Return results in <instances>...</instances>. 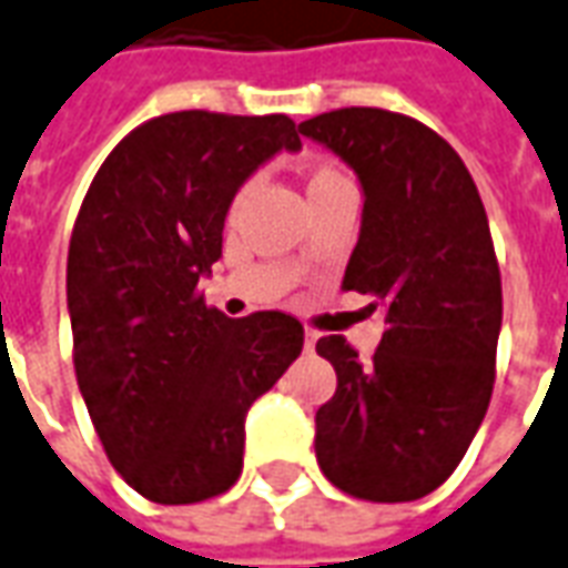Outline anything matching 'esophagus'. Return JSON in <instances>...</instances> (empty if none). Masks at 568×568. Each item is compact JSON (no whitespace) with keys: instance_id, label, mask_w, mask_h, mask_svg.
Wrapping results in <instances>:
<instances>
[{"instance_id":"34e87169","label":"esophagus","mask_w":568,"mask_h":568,"mask_svg":"<svg viewBox=\"0 0 568 568\" xmlns=\"http://www.w3.org/2000/svg\"><path fill=\"white\" fill-rule=\"evenodd\" d=\"M313 348H316V334H313V331H306L304 352H313Z\"/></svg>"}]
</instances>
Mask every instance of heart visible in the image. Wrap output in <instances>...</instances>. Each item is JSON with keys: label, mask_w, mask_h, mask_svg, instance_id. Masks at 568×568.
<instances>
[{"label": "heart", "mask_w": 568, "mask_h": 568, "mask_svg": "<svg viewBox=\"0 0 568 568\" xmlns=\"http://www.w3.org/2000/svg\"><path fill=\"white\" fill-rule=\"evenodd\" d=\"M352 180L337 162H310L304 168V192L310 204H316L322 199L339 195V192H352ZM250 195V186H241L231 199V216H237V210L243 207V201Z\"/></svg>", "instance_id": "1"}]
</instances>
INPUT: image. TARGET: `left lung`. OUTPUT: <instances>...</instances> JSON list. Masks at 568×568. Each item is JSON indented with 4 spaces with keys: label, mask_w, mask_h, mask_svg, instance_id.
<instances>
[{
    "label": "left lung",
    "mask_w": 568,
    "mask_h": 568,
    "mask_svg": "<svg viewBox=\"0 0 568 568\" xmlns=\"http://www.w3.org/2000/svg\"><path fill=\"white\" fill-rule=\"evenodd\" d=\"M301 134L361 178L343 288L385 313L369 364L339 334L316 343L337 369L316 413L318 466L355 499H422L464 460L497 379L503 283L485 204L455 146L406 113L339 108Z\"/></svg>",
    "instance_id": "left-lung-1"
}]
</instances>
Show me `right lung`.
Wrapping results in <instances>:
<instances>
[{"instance_id": "add662e5", "label": "right lung", "mask_w": 568, "mask_h": 568, "mask_svg": "<svg viewBox=\"0 0 568 568\" xmlns=\"http://www.w3.org/2000/svg\"><path fill=\"white\" fill-rule=\"evenodd\" d=\"M297 132L285 113H162L83 195L65 267L74 376L108 460L153 503H204L241 478L246 409L304 348L295 316L229 318L199 292L234 192Z\"/></svg>"}]
</instances>
